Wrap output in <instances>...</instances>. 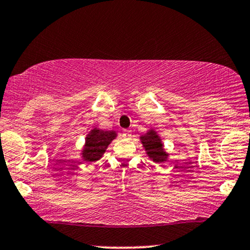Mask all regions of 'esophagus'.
Returning a JSON list of instances; mask_svg holds the SVG:
<instances>
[{"instance_id":"esophagus-1","label":"esophagus","mask_w":250,"mask_h":250,"mask_svg":"<svg viewBox=\"0 0 250 250\" xmlns=\"http://www.w3.org/2000/svg\"><path fill=\"white\" fill-rule=\"evenodd\" d=\"M122 136L125 138H127V139H129L131 137V131L130 130H123L122 131Z\"/></svg>"}]
</instances>
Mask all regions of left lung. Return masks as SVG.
I'll return each mask as SVG.
<instances>
[{
  "instance_id": "obj_1",
  "label": "left lung",
  "mask_w": 250,
  "mask_h": 250,
  "mask_svg": "<svg viewBox=\"0 0 250 250\" xmlns=\"http://www.w3.org/2000/svg\"><path fill=\"white\" fill-rule=\"evenodd\" d=\"M139 138H141V143L146 151V154L153 162L161 164V162L167 161L169 153L165 151L161 137L154 129L151 128L145 135H142Z\"/></svg>"
}]
</instances>
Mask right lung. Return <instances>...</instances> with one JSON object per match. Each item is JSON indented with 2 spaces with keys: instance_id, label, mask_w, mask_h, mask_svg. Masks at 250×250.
<instances>
[{
  "instance_id": "1",
  "label": "right lung",
  "mask_w": 250,
  "mask_h": 250,
  "mask_svg": "<svg viewBox=\"0 0 250 250\" xmlns=\"http://www.w3.org/2000/svg\"><path fill=\"white\" fill-rule=\"evenodd\" d=\"M115 131H104L99 128H94L89 131L85 137V143L83 145L81 155L83 161L96 162L103 158L106 148L111 144L113 139L116 138Z\"/></svg>"
}]
</instances>
